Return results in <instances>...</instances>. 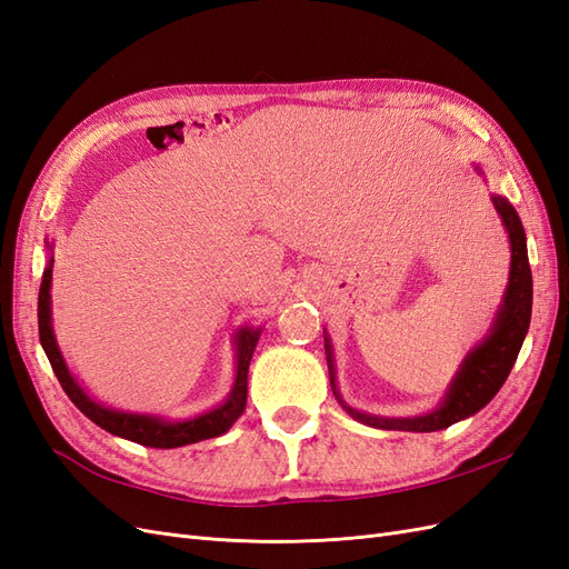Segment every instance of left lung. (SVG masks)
<instances>
[{"label":"left lung","mask_w":569,"mask_h":569,"mask_svg":"<svg viewBox=\"0 0 569 569\" xmlns=\"http://www.w3.org/2000/svg\"><path fill=\"white\" fill-rule=\"evenodd\" d=\"M479 170V168H477ZM481 173V170H479ZM498 216H501L506 232L510 237V278L503 295V303L498 308L496 320L487 339L465 356L458 375L453 377L451 387L446 389L443 401L432 412H425L418 418H380L370 412H360L341 399L337 389V372L332 358V343L325 335V353L327 368H330V385L341 408L358 422L377 427V429H396V432H439V429L451 427L458 420L475 416L477 410L485 408L498 389L503 387L508 375L518 360L522 349L525 335L531 320V270L527 258V237L522 220L512 203L506 197H491Z\"/></svg>","instance_id":"8db88e82"}]
</instances>
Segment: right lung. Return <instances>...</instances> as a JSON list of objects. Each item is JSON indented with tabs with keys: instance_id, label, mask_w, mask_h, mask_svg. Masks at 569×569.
<instances>
[{
	"instance_id": "add662e5",
	"label": "right lung",
	"mask_w": 569,
	"mask_h": 569,
	"mask_svg": "<svg viewBox=\"0 0 569 569\" xmlns=\"http://www.w3.org/2000/svg\"><path fill=\"white\" fill-rule=\"evenodd\" d=\"M51 266H54V258H49V263L42 274V284H40V297H38V327H40V343L49 358L51 370H54L57 380L61 382L63 391L68 393L80 412H84L94 425H99L107 432L123 437L128 441L151 446V449H178V446L187 443H197L203 439H213L226 435L228 429L234 425V420L242 416L247 408V377H249V363L253 349L258 343V337H261V327H244L239 330L234 337V347H237V375H234V385L232 391L228 393V399L222 401L218 408L203 412V416H197L192 420H163L157 416H140V412H123V410H111L107 406L97 403L90 399L84 389L78 385L76 377L68 370L66 360L59 351V343L54 337V330H51Z\"/></svg>"
}]
</instances>
